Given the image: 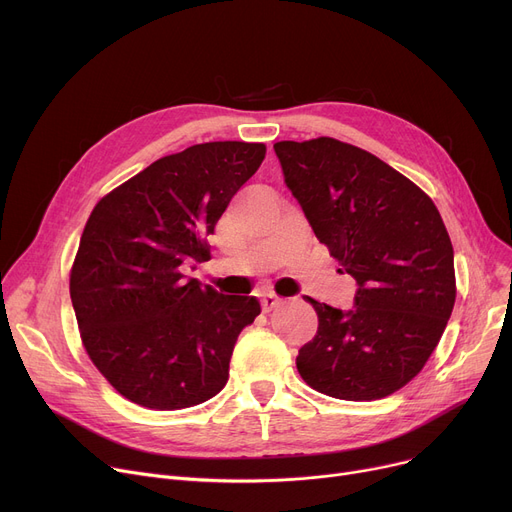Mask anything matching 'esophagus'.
I'll use <instances>...</instances> for the list:
<instances>
[{
  "label": "esophagus",
  "mask_w": 512,
  "mask_h": 512,
  "mask_svg": "<svg viewBox=\"0 0 512 512\" xmlns=\"http://www.w3.org/2000/svg\"><path fill=\"white\" fill-rule=\"evenodd\" d=\"M280 297H276V294H263V299H261V307H263V311H267L270 313L272 309H276L278 305H280Z\"/></svg>",
  "instance_id": "obj_1"
}]
</instances>
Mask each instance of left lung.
Returning a JSON list of instances; mask_svg holds the SVG:
<instances>
[{"label": "left lung", "mask_w": 512, "mask_h": 512, "mask_svg": "<svg viewBox=\"0 0 512 512\" xmlns=\"http://www.w3.org/2000/svg\"><path fill=\"white\" fill-rule=\"evenodd\" d=\"M286 186L359 288L355 309L313 305L319 326L297 357L301 378L340 400H378L407 386L438 346L456 280L434 201L386 161L330 137L274 145Z\"/></svg>", "instance_id": "obj_1"}]
</instances>
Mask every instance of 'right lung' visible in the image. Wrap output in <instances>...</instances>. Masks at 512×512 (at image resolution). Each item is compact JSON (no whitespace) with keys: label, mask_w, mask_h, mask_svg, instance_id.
Segmentation results:
<instances>
[{"label":"right lung","mask_w":512,"mask_h":512,"mask_svg":"<svg viewBox=\"0 0 512 512\" xmlns=\"http://www.w3.org/2000/svg\"><path fill=\"white\" fill-rule=\"evenodd\" d=\"M263 143L215 141L166 155L93 207L70 270L83 346L134 405L178 411L228 382L242 328L261 307L186 280L207 236L261 166Z\"/></svg>","instance_id":"obj_1"}]
</instances>
